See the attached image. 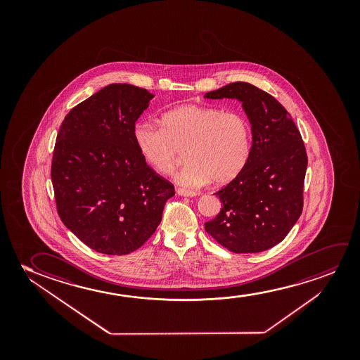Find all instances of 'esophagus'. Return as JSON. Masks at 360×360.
<instances>
[{"label":"esophagus","mask_w":360,"mask_h":360,"mask_svg":"<svg viewBox=\"0 0 360 360\" xmlns=\"http://www.w3.org/2000/svg\"><path fill=\"white\" fill-rule=\"evenodd\" d=\"M176 192H177L178 195H181V197H195V195H197V193L192 192V191H187V189H183V188H177Z\"/></svg>","instance_id":"34e87169"}]
</instances>
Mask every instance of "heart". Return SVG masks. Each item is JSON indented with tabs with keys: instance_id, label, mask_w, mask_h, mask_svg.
Wrapping results in <instances>:
<instances>
[{
	"instance_id": "1",
	"label": "heart",
	"mask_w": 360,
	"mask_h": 360,
	"mask_svg": "<svg viewBox=\"0 0 360 360\" xmlns=\"http://www.w3.org/2000/svg\"><path fill=\"white\" fill-rule=\"evenodd\" d=\"M160 125L136 124L134 143L143 160L163 174L172 172L184 150L187 163L174 176L183 187L230 183L251 156V123L243 114L182 104L163 113Z\"/></svg>"
}]
</instances>
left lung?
Listing matches in <instances>:
<instances>
[{"label":"left lung","mask_w":360,"mask_h":360,"mask_svg":"<svg viewBox=\"0 0 360 360\" xmlns=\"http://www.w3.org/2000/svg\"><path fill=\"white\" fill-rule=\"evenodd\" d=\"M210 99L240 101L251 123V156L238 176L215 195L221 212L205 230L235 253L266 251L285 238L302 212L307 155L286 109L247 82L207 92Z\"/></svg>","instance_id":"1"}]
</instances>
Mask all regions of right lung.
<instances>
[{"instance_id": "right-lung-1", "label": "right lung", "mask_w": 360, "mask_h": 360, "mask_svg": "<svg viewBox=\"0 0 360 360\" xmlns=\"http://www.w3.org/2000/svg\"><path fill=\"white\" fill-rule=\"evenodd\" d=\"M153 97L133 84H109L71 109L60 127L51 163L60 219L103 255L143 246L174 195L134 143L135 123Z\"/></svg>"}]
</instances>
